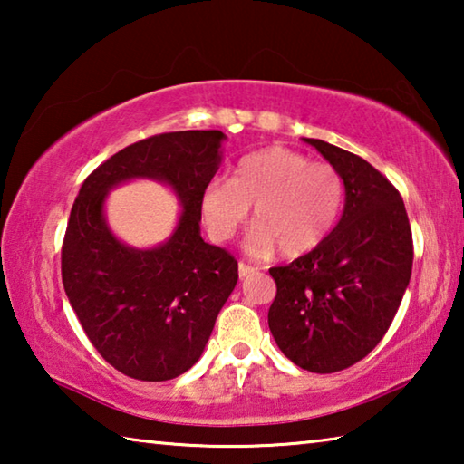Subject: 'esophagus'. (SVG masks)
<instances>
[{
  "instance_id": "esophagus-1",
  "label": "esophagus",
  "mask_w": 464,
  "mask_h": 464,
  "mask_svg": "<svg viewBox=\"0 0 464 464\" xmlns=\"http://www.w3.org/2000/svg\"><path fill=\"white\" fill-rule=\"evenodd\" d=\"M254 270H256L254 266H249V264H246V262H239V276H241V278L249 276V274L254 272Z\"/></svg>"
}]
</instances>
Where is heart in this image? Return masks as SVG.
Returning a JSON list of instances; mask_svg holds the SVG:
<instances>
[{"mask_svg": "<svg viewBox=\"0 0 464 464\" xmlns=\"http://www.w3.org/2000/svg\"><path fill=\"white\" fill-rule=\"evenodd\" d=\"M345 182L332 163L311 161L288 147H268L241 157L229 178H213L202 192V217L210 237L229 241L247 221L257 223L247 247L257 256L280 247L296 257L324 243L340 221Z\"/></svg>", "mask_w": 464, "mask_h": 464, "instance_id": "heart-1", "label": "heart"}]
</instances>
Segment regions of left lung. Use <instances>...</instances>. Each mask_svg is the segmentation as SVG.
I'll return each instance as SVG.
<instances>
[{"label":"left lung","instance_id":"obj_1","mask_svg":"<svg viewBox=\"0 0 464 464\" xmlns=\"http://www.w3.org/2000/svg\"><path fill=\"white\" fill-rule=\"evenodd\" d=\"M304 140L340 169L345 208L319 247L270 268L268 325L288 360L329 374L360 362L387 334L411 278L413 237L401 194L379 169L325 140Z\"/></svg>","mask_w":464,"mask_h":464}]
</instances>
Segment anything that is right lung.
I'll return each mask as SVG.
<instances>
[{
  "label": "right lung",
  "mask_w": 464,
  "mask_h": 464,
  "mask_svg": "<svg viewBox=\"0 0 464 464\" xmlns=\"http://www.w3.org/2000/svg\"><path fill=\"white\" fill-rule=\"evenodd\" d=\"M221 130L137 140L83 179L61 247V276L85 335L116 371L169 381L196 364L237 285V260L200 237L202 192L218 169ZM130 177L168 181L185 213L172 239L130 250L107 231L105 192Z\"/></svg>",
  "instance_id": "right-lung-1"
}]
</instances>
